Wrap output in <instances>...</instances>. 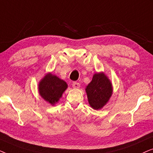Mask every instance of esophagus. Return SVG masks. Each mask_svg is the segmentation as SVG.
Returning a JSON list of instances; mask_svg holds the SVG:
<instances>
[{
	"mask_svg": "<svg viewBox=\"0 0 153 153\" xmlns=\"http://www.w3.org/2000/svg\"><path fill=\"white\" fill-rule=\"evenodd\" d=\"M72 86H73V88H75V89H78V88H80V85L79 84L78 82H73V83Z\"/></svg>",
	"mask_w": 153,
	"mask_h": 153,
	"instance_id": "1",
	"label": "esophagus"
}]
</instances>
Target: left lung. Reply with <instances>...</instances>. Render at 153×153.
<instances>
[{
  "label": "left lung",
  "instance_id": "1",
  "mask_svg": "<svg viewBox=\"0 0 153 153\" xmlns=\"http://www.w3.org/2000/svg\"><path fill=\"white\" fill-rule=\"evenodd\" d=\"M88 102L94 110H100L106 105L113 94V85L103 72L96 73L85 88Z\"/></svg>",
  "mask_w": 153,
  "mask_h": 153
}]
</instances>
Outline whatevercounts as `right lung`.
<instances>
[{"label":"right lung","instance_id":"right-lung-1","mask_svg":"<svg viewBox=\"0 0 153 153\" xmlns=\"http://www.w3.org/2000/svg\"><path fill=\"white\" fill-rule=\"evenodd\" d=\"M68 88L64 80L55 75L48 73L38 83V92L45 101L54 105L59 101L62 94Z\"/></svg>","mask_w":153,"mask_h":153}]
</instances>
